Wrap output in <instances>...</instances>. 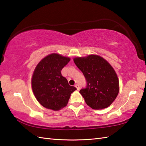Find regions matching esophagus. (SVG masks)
<instances>
[{
  "label": "esophagus",
  "instance_id": "obj_1",
  "mask_svg": "<svg viewBox=\"0 0 146 146\" xmlns=\"http://www.w3.org/2000/svg\"><path fill=\"white\" fill-rule=\"evenodd\" d=\"M75 87L76 88V89L78 90H80V86H79V85H78V84H76V85H75Z\"/></svg>",
  "mask_w": 146,
  "mask_h": 146
}]
</instances>
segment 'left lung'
<instances>
[{
  "label": "left lung",
  "mask_w": 146,
  "mask_h": 146,
  "mask_svg": "<svg viewBox=\"0 0 146 146\" xmlns=\"http://www.w3.org/2000/svg\"><path fill=\"white\" fill-rule=\"evenodd\" d=\"M73 61L86 79V88L80 90V93L86 104L95 110L110 106L119 92V79L112 66L95 54L75 58Z\"/></svg>",
  "instance_id": "8db88e82"
}]
</instances>
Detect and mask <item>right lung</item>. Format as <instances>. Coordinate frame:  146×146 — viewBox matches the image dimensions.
<instances>
[{"label": "right lung", "instance_id": "obj_1", "mask_svg": "<svg viewBox=\"0 0 146 146\" xmlns=\"http://www.w3.org/2000/svg\"><path fill=\"white\" fill-rule=\"evenodd\" d=\"M70 61V58L52 53L43 58L36 66L32 77V88L42 106L54 111L66 106L71 94L76 90L68 84L61 73Z\"/></svg>", "mask_w": 146, "mask_h": 146}]
</instances>
